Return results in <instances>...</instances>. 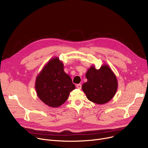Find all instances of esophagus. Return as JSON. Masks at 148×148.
<instances>
[{
    "label": "esophagus",
    "instance_id": "34e87169",
    "mask_svg": "<svg viewBox=\"0 0 148 148\" xmlns=\"http://www.w3.org/2000/svg\"><path fill=\"white\" fill-rule=\"evenodd\" d=\"M76 87L77 88H78V89H81L82 88V84H78L76 85Z\"/></svg>",
    "mask_w": 148,
    "mask_h": 148
}]
</instances>
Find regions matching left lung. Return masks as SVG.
Returning <instances> with one entry per match:
<instances>
[{
	"instance_id": "obj_1",
	"label": "left lung",
	"mask_w": 148,
	"mask_h": 148,
	"mask_svg": "<svg viewBox=\"0 0 148 148\" xmlns=\"http://www.w3.org/2000/svg\"><path fill=\"white\" fill-rule=\"evenodd\" d=\"M86 77L87 82L82 88L90 101L102 105L110 101L115 96L118 81L108 65H102L99 70L92 65L87 70Z\"/></svg>"
}]
</instances>
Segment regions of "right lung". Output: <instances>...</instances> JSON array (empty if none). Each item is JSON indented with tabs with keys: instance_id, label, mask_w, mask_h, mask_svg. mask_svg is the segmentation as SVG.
<instances>
[{
	"instance_id": "right-lung-1",
	"label": "right lung",
	"mask_w": 148,
	"mask_h": 148,
	"mask_svg": "<svg viewBox=\"0 0 148 148\" xmlns=\"http://www.w3.org/2000/svg\"><path fill=\"white\" fill-rule=\"evenodd\" d=\"M35 88L38 97L43 103L56 108L65 102L75 86L70 76L65 73L62 62L55 57L37 75Z\"/></svg>"
}]
</instances>
